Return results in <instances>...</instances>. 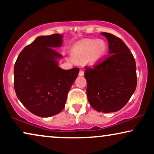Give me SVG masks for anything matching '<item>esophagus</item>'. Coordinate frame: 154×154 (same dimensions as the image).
Returning <instances> with one entry per match:
<instances>
[{
	"mask_svg": "<svg viewBox=\"0 0 154 154\" xmlns=\"http://www.w3.org/2000/svg\"><path fill=\"white\" fill-rule=\"evenodd\" d=\"M79 75V76H83V75H84V71L83 70H80Z\"/></svg>",
	"mask_w": 154,
	"mask_h": 154,
	"instance_id": "esophagus-1",
	"label": "esophagus"
}]
</instances>
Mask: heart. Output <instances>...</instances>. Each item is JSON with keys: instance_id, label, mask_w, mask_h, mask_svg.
Returning a JSON list of instances; mask_svg holds the SVG:
<instances>
[{"instance_id": "heart-1", "label": "heart", "mask_w": 154, "mask_h": 154, "mask_svg": "<svg viewBox=\"0 0 154 154\" xmlns=\"http://www.w3.org/2000/svg\"><path fill=\"white\" fill-rule=\"evenodd\" d=\"M106 52V45L102 41L86 40L73 46L71 55L75 60H83L90 56L92 62L99 60Z\"/></svg>"}]
</instances>
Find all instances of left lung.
<instances>
[{"mask_svg":"<svg viewBox=\"0 0 154 154\" xmlns=\"http://www.w3.org/2000/svg\"><path fill=\"white\" fill-rule=\"evenodd\" d=\"M109 42V55L92 67H85L87 96L99 112L119 111L130 100L137 83L136 63L125 43L116 35L102 32Z\"/></svg>","mask_w":154,"mask_h":154,"instance_id":"left-lung-1","label":"left lung"}]
</instances>
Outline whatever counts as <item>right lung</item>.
Instances as JSON below:
<instances>
[{
    "label": "right lung",
    "mask_w": 154,
    "mask_h": 154,
    "mask_svg": "<svg viewBox=\"0 0 154 154\" xmlns=\"http://www.w3.org/2000/svg\"><path fill=\"white\" fill-rule=\"evenodd\" d=\"M62 35L39 36L26 45L14 66V87L17 97L28 110L39 117H50L64 108L67 94L79 72V68L64 70L57 59L62 54Z\"/></svg>",
    "instance_id": "1"
}]
</instances>
